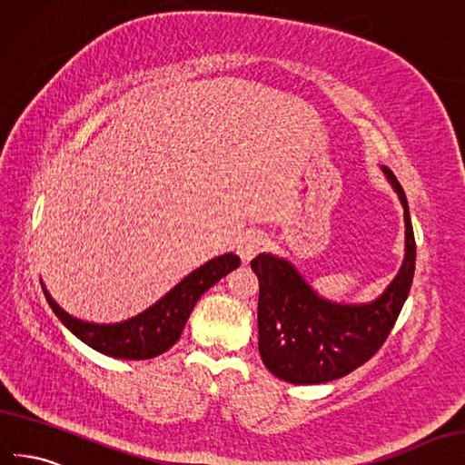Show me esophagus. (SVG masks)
<instances>
[{
  "mask_svg": "<svg viewBox=\"0 0 465 465\" xmlns=\"http://www.w3.org/2000/svg\"><path fill=\"white\" fill-rule=\"evenodd\" d=\"M264 247V235L261 230H247L237 240V253L242 261H251Z\"/></svg>",
  "mask_w": 465,
  "mask_h": 465,
  "instance_id": "obj_1",
  "label": "esophagus"
}]
</instances>
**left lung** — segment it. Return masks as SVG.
<instances>
[{
    "mask_svg": "<svg viewBox=\"0 0 465 465\" xmlns=\"http://www.w3.org/2000/svg\"><path fill=\"white\" fill-rule=\"evenodd\" d=\"M405 210V261L383 294L362 306H339L320 298L284 259L257 255L259 352L276 378L290 383H323L351 374L386 342L409 296L417 243L407 198L391 169L383 167Z\"/></svg>",
    "mask_w": 465,
    "mask_h": 465,
    "instance_id": "left-lung-1",
    "label": "left lung"
}]
</instances>
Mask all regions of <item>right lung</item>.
Here are the masks:
<instances>
[{
  "label": "right lung",
  "mask_w": 465,
  "mask_h": 465,
  "mask_svg": "<svg viewBox=\"0 0 465 465\" xmlns=\"http://www.w3.org/2000/svg\"><path fill=\"white\" fill-rule=\"evenodd\" d=\"M240 257L233 253L212 259L201 269L193 271L150 310L114 325L79 322L50 298L45 286L43 290L58 320L87 347L113 358H124V361H148V358H155L173 347L198 298L214 286L220 278L240 267Z\"/></svg>",
  "instance_id": "1"
}]
</instances>
